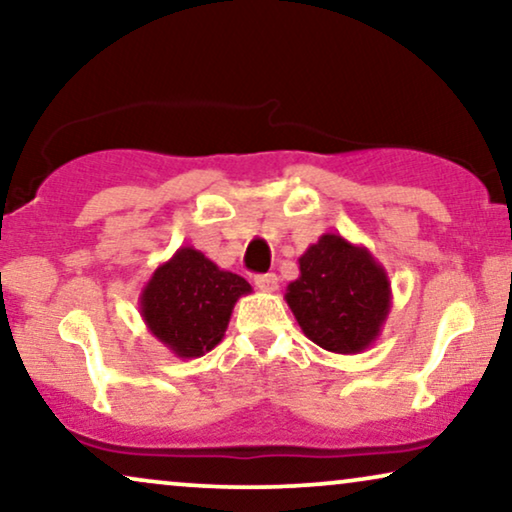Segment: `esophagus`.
<instances>
[{
    "instance_id": "obj_1",
    "label": "esophagus",
    "mask_w": 512,
    "mask_h": 512,
    "mask_svg": "<svg viewBox=\"0 0 512 512\" xmlns=\"http://www.w3.org/2000/svg\"><path fill=\"white\" fill-rule=\"evenodd\" d=\"M256 286L261 291H277V275H275V272H265V275H258Z\"/></svg>"
}]
</instances>
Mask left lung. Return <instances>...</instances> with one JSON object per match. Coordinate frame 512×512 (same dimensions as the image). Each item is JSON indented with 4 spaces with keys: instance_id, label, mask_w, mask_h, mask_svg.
<instances>
[{
    "instance_id": "obj_1",
    "label": "left lung",
    "mask_w": 512,
    "mask_h": 512,
    "mask_svg": "<svg viewBox=\"0 0 512 512\" xmlns=\"http://www.w3.org/2000/svg\"><path fill=\"white\" fill-rule=\"evenodd\" d=\"M298 265L300 277L286 286L284 298L307 338L335 354L373 345L391 310V282L373 254L326 233Z\"/></svg>"
}]
</instances>
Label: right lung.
Wrapping results in <instances>:
<instances>
[{"label":"right lung","instance_id":"right-lung-1","mask_svg":"<svg viewBox=\"0 0 512 512\" xmlns=\"http://www.w3.org/2000/svg\"><path fill=\"white\" fill-rule=\"evenodd\" d=\"M247 293V279L221 270L198 249L179 247L153 270L139 293V312L174 356L198 359L219 345L235 303Z\"/></svg>","mask_w":512,"mask_h":512}]
</instances>
